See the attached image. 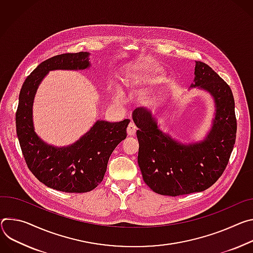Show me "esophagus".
I'll list each match as a JSON object with an SVG mask.
<instances>
[{
	"mask_svg": "<svg viewBox=\"0 0 253 253\" xmlns=\"http://www.w3.org/2000/svg\"><path fill=\"white\" fill-rule=\"evenodd\" d=\"M136 131V126L133 123H130L128 126H127V128H126V132L128 135H133Z\"/></svg>",
	"mask_w": 253,
	"mask_h": 253,
	"instance_id": "obj_1",
	"label": "esophagus"
}]
</instances>
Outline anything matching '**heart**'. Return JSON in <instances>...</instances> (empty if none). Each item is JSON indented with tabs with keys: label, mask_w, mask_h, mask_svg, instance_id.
Wrapping results in <instances>:
<instances>
[{
	"label": "heart",
	"mask_w": 253,
	"mask_h": 253,
	"mask_svg": "<svg viewBox=\"0 0 253 253\" xmlns=\"http://www.w3.org/2000/svg\"><path fill=\"white\" fill-rule=\"evenodd\" d=\"M149 70H151V69H149ZM147 79H148V75H142V76H139L136 81L133 80V79L130 77L128 83H129V85H132V84H134V83L141 82V81H146ZM114 100H115L116 102H119V103H122V102H124V101L126 100V95H125V93L123 92V90H122L121 88H117V89L115 90V92H114Z\"/></svg>",
	"instance_id": "1"
}]
</instances>
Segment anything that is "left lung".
Masks as SVG:
<instances>
[{"label":"left lung","instance_id":"obj_1","mask_svg":"<svg viewBox=\"0 0 253 253\" xmlns=\"http://www.w3.org/2000/svg\"><path fill=\"white\" fill-rule=\"evenodd\" d=\"M191 87L209 92L215 102V118L207 136L199 143L182 144L158 126L152 112L138 107L132 120L138 127L137 163L145 183L156 193L180 196L211 187L228 164L236 138L232 91L209 65L196 61Z\"/></svg>","mask_w":253,"mask_h":253}]
</instances>
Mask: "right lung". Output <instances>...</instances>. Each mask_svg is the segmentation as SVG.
Instances as JSON below:
<instances>
[{
    "label": "right lung",
    "mask_w": 253,
    "mask_h": 253,
    "mask_svg": "<svg viewBox=\"0 0 253 253\" xmlns=\"http://www.w3.org/2000/svg\"><path fill=\"white\" fill-rule=\"evenodd\" d=\"M88 52L56 55L40 63L24 81L16 112V129L26 164L44 185L66 193H85L103 180L109 157L126 137L129 120L97 121L74 144L57 148L43 142L33 126V101L39 84L51 70L90 67Z\"/></svg>",
    "instance_id": "obj_1"
}]
</instances>
